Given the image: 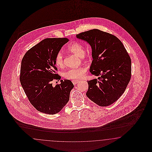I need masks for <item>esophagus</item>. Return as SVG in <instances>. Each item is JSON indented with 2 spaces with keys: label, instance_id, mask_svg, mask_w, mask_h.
<instances>
[{
  "label": "esophagus",
  "instance_id": "1",
  "mask_svg": "<svg viewBox=\"0 0 152 152\" xmlns=\"http://www.w3.org/2000/svg\"><path fill=\"white\" fill-rule=\"evenodd\" d=\"M78 81H79L78 80H72V82L74 85H76L78 83Z\"/></svg>",
  "mask_w": 152,
  "mask_h": 152
}]
</instances>
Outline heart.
<instances>
[{
	"mask_svg": "<svg viewBox=\"0 0 152 152\" xmlns=\"http://www.w3.org/2000/svg\"><path fill=\"white\" fill-rule=\"evenodd\" d=\"M68 50L72 52L75 55L80 57H83L85 55V48L84 47L79 43L75 42L71 43L68 46ZM55 64L58 67H62L64 64L63 56L61 52L57 53L55 57ZM87 71V68L85 66L80 67L75 69H71L66 72H64L63 75L64 78L68 80H77L83 78L85 76Z\"/></svg>",
	"mask_w": 152,
	"mask_h": 152,
	"instance_id": "obj_1",
	"label": "heart"
}]
</instances>
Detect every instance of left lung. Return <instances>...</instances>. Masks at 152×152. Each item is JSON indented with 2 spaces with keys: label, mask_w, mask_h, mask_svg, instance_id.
<instances>
[{
  "label": "left lung",
  "mask_w": 152,
  "mask_h": 152,
  "mask_svg": "<svg viewBox=\"0 0 152 152\" xmlns=\"http://www.w3.org/2000/svg\"><path fill=\"white\" fill-rule=\"evenodd\" d=\"M92 49L90 72L99 77L88 81L86 96L100 106L118 100L131 78V59L122 42L110 33L94 29L76 34Z\"/></svg>",
  "instance_id": "1"
}]
</instances>
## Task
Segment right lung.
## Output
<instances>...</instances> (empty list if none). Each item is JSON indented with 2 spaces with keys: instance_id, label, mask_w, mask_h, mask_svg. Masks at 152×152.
Returning a JSON list of instances; mask_svg holds the SVG:
<instances>
[{
  "instance_id": "1",
  "label": "right lung",
  "mask_w": 152,
  "mask_h": 152,
  "mask_svg": "<svg viewBox=\"0 0 152 152\" xmlns=\"http://www.w3.org/2000/svg\"><path fill=\"white\" fill-rule=\"evenodd\" d=\"M69 42L66 38H46L26 53L22 60L20 81L31 104L37 110L53 115L59 113L69 99L74 88L69 80H61L52 86L53 80H60L55 74V57Z\"/></svg>"
}]
</instances>
